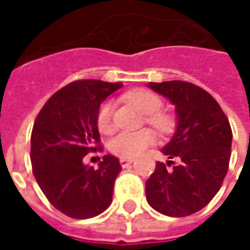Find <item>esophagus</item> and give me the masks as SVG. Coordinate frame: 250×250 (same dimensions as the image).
<instances>
[{"label":"esophagus","mask_w":250,"mask_h":250,"mask_svg":"<svg viewBox=\"0 0 250 250\" xmlns=\"http://www.w3.org/2000/svg\"><path fill=\"white\" fill-rule=\"evenodd\" d=\"M132 162H134L132 158H120V165H122V167H127V166H130Z\"/></svg>","instance_id":"esophagus-1"}]
</instances>
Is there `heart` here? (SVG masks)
<instances>
[{
  "instance_id": "1",
  "label": "heart",
  "mask_w": 250,
  "mask_h": 250,
  "mask_svg": "<svg viewBox=\"0 0 250 250\" xmlns=\"http://www.w3.org/2000/svg\"><path fill=\"white\" fill-rule=\"evenodd\" d=\"M125 100L141 109L146 116V122L159 131H167L173 125V120L167 114L161 112L162 99L150 89L139 88L125 93ZM112 108L111 100L104 102L96 115V123L100 132L108 134L112 130ZM155 135L150 130H142L139 132H119L109 142V150L115 155L122 158H134L141 155L147 147L154 145Z\"/></svg>"
}]
</instances>
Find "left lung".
<instances>
[{
    "label": "left lung",
    "mask_w": 250,
    "mask_h": 250,
    "mask_svg": "<svg viewBox=\"0 0 250 250\" xmlns=\"http://www.w3.org/2000/svg\"><path fill=\"white\" fill-rule=\"evenodd\" d=\"M147 87L175 105V132L161 151L179 159L171 170L157 163L146 182L147 202L161 214L186 217L204 209L220 190L230 159V125L215 99L191 83L173 80Z\"/></svg>",
    "instance_id": "left-lung-1"
}]
</instances>
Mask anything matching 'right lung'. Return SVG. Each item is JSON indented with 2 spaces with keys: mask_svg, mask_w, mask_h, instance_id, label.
<instances>
[{
  "mask_svg": "<svg viewBox=\"0 0 250 250\" xmlns=\"http://www.w3.org/2000/svg\"><path fill=\"white\" fill-rule=\"evenodd\" d=\"M122 87V83L77 80L57 91L36 118L30 136L33 174L48 201L68 217L92 218L112 202L119 159L104 155L98 168L83 161L100 141V104Z\"/></svg>",
  "mask_w": 250,
  "mask_h": 250,
  "instance_id": "right-lung-1",
  "label": "right lung"
}]
</instances>
